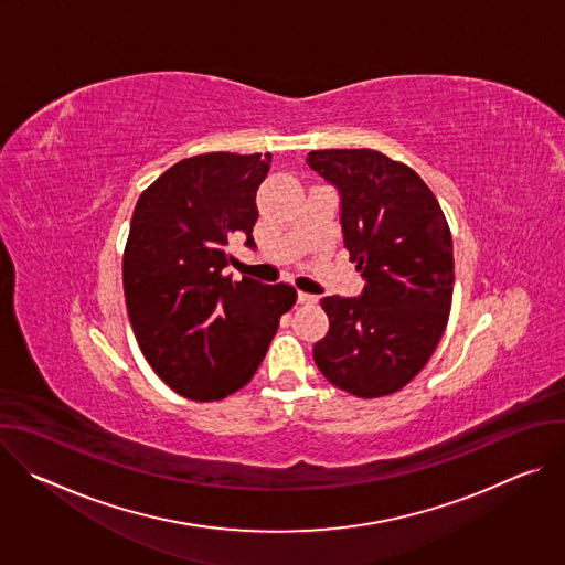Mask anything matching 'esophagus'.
<instances>
[{
  "label": "esophagus",
  "mask_w": 565,
  "mask_h": 565,
  "mask_svg": "<svg viewBox=\"0 0 565 565\" xmlns=\"http://www.w3.org/2000/svg\"><path fill=\"white\" fill-rule=\"evenodd\" d=\"M297 301L303 303V306H308V303H317V297L310 295V292H299V295H297Z\"/></svg>",
  "instance_id": "obj_1"
}]
</instances>
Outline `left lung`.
Returning <instances> with one entry per match:
<instances>
[{
    "instance_id": "1",
    "label": "left lung",
    "mask_w": 565,
    "mask_h": 565,
    "mask_svg": "<svg viewBox=\"0 0 565 565\" xmlns=\"http://www.w3.org/2000/svg\"><path fill=\"white\" fill-rule=\"evenodd\" d=\"M308 166L340 190L360 297L321 299L329 333L312 347L317 369L358 397L409 384L436 351L451 308L454 246L427 183L375 149H315Z\"/></svg>"
}]
</instances>
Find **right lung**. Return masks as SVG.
I'll return each mask as SVG.
<instances>
[{
    "mask_svg": "<svg viewBox=\"0 0 565 565\" xmlns=\"http://www.w3.org/2000/svg\"><path fill=\"white\" fill-rule=\"evenodd\" d=\"M268 170L270 153L183 158L134 207L122 255L129 321L149 366L183 397L212 402L246 386L297 301L288 284L223 275L232 236L255 248Z\"/></svg>",
    "mask_w": 565,
    "mask_h": 565,
    "instance_id": "right-lung-1",
    "label": "right lung"
}]
</instances>
